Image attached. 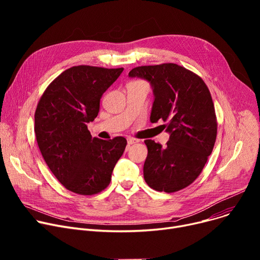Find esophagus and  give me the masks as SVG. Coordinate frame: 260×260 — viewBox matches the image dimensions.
<instances>
[{
  "instance_id": "esophagus-1",
  "label": "esophagus",
  "mask_w": 260,
  "mask_h": 260,
  "mask_svg": "<svg viewBox=\"0 0 260 260\" xmlns=\"http://www.w3.org/2000/svg\"><path fill=\"white\" fill-rule=\"evenodd\" d=\"M139 142V140H137V139H134V138H128L127 139V144L128 145H132V144H135V143H138Z\"/></svg>"
}]
</instances>
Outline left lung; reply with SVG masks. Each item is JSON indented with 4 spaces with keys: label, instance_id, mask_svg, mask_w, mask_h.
<instances>
[{
    "label": "left lung",
    "instance_id": "1",
    "mask_svg": "<svg viewBox=\"0 0 260 260\" xmlns=\"http://www.w3.org/2000/svg\"><path fill=\"white\" fill-rule=\"evenodd\" d=\"M129 78L146 80L153 89L151 122H167L170 134L163 148L145 140V182L158 192L180 190L200 175L217 136V121L210 90L203 80L174 63L139 66Z\"/></svg>",
    "mask_w": 260,
    "mask_h": 260
}]
</instances>
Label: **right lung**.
I'll return each instance as SVG.
<instances>
[{"mask_svg": "<svg viewBox=\"0 0 260 260\" xmlns=\"http://www.w3.org/2000/svg\"><path fill=\"white\" fill-rule=\"evenodd\" d=\"M122 72L71 67L51 82L38 103L35 133L41 154L56 178L74 193L103 190L125 149V138H92L87 129V123L98 116L103 93Z\"/></svg>", "mask_w": 260, "mask_h": 260, "instance_id": "1", "label": "right lung"}]
</instances>
